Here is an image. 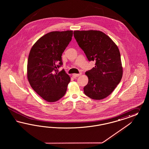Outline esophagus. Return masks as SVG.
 Instances as JSON below:
<instances>
[{
    "label": "esophagus",
    "instance_id": "esophagus-1",
    "mask_svg": "<svg viewBox=\"0 0 149 149\" xmlns=\"http://www.w3.org/2000/svg\"><path fill=\"white\" fill-rule=\"evenodd\" d=\"M81 75V73H80V74H72V77H77L80 76Z\"/></svg>",
    "mask_w": 149,
    "mask_h": 149
}]
</instances>
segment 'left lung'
<instances>
[{"label": "left lung", "mask_w": 149, "mask_h": 149, "mask_svg": "<svg viewBox=\"0 0 149 149\" xmlns=\"http://www.w3.org/2000/svg\"><path fill=\"white\" fill-rule=\"evenodd\" d=\"M74 36L89 61L95 67L86 72L88 82L84 88L91 99L107 97L122 79L123 68L120 51L111 39L99 31H75Z\"/></svg>", "instance_id": "left-lung-1"}]
</instances>
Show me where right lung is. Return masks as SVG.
<instances>
[{"label": "right lung", "mask_w": 149, "mask_h": 149, "mask_svg": "<svg viewBox=\"0 0 149 149\" xmlns=\"http://www.w3.org/2000/svg\"><path fill=\"white\" fill-rule=\"evenodd\" d=\"M72 31H54L38 40L30 51L27 78L32 88L48 102H54L66 93L70 77L63 69L62 54L72 40Z\"/></svg>", "instance_id": "obj_1"}]
</instances>
